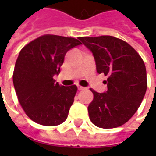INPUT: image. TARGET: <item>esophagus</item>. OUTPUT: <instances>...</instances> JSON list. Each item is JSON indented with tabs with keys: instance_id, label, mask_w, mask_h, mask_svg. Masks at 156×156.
Masks as SVG:
<instances>
[{
	"instance_id": "esophagus-1",
	"label": "esophagus",
	"mask_w": 156,
	"mask_h": 156,
	"mask_svg": "<svg viewBox=\"0 0 156 156\" xmlns=\"http://www.w3.org/2000/svg\"><path fill=\"white\" fill-rule=\"evenodd\" d=\"M77 87H78V89H79V90H83V89H85V87H81V85H77Z\"/></svg>"
}]
</instances>
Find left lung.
I'll return each mask as SVG.
<instances>
[{"label": "left lung", "instance_id": "1", "mask_svg": "<svg viewBox=\"0 0 156 156\" xmlns=\"http://www.w3.org/2000/svg\"><path fill=\"white\" fill-rule=\"evenodd\" d=\"M93 53L96 70L108 76L106 93L90 88L94 99L87 110L90 121L101 129H115L130 120L147 90V72L142 58L123 40L110 35L80 37Z\"/></svg>", "mask_w": 156, "mask_h": 156}]
</instances>
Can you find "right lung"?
<instances>
[{
  "mask_svg": "<svg viewBox=\"0 0 156 156\" xmlns=\"http://www.w3.org/2000/svg\"><path fill=\"white\" fill-rule=\"evenodd\" d=\"M79 40L43 34L20 52L13 82L21 108L34 122L51 127L66 121L77 87L62 86L53 77L60 73L66 53L81 45Z\"/></svg>",
  "mask_w": 156,
  "mask_h": 156,
  "instance_id": "right-lung-1",
  "label": "right lung"
}]
</instances>
